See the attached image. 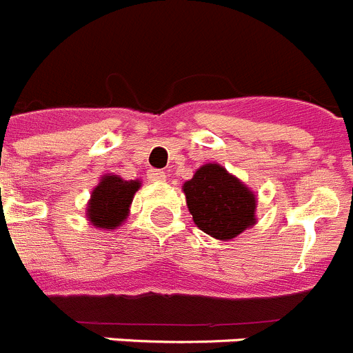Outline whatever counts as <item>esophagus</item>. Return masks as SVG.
<instances>
[{
  "mask_svg": "<svg viewBox=\"0 0 353 353\" xmlns=\"http://www.w3.org/2000/svg\"><path fill=\"white\" fill-rule=\"evenodd\" d=\"M168 174L161 170H150L148 171V180L150 182H155V183H161V182H166Z\"/></svg>",
  "mask_w": 353,
  "mask_h": 353,
  "instance_id": "obj_1",
  "label": "esophagus"
}]
</instances>
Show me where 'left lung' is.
Listing matches in <instances>:
<instances>
[{
    "mask_svg": "<svg viewBox=\"0 0 353 353\" xmlns=\"http://www.w3.org/2000/svg\"><path fill=\"white\" fill-rule=\"evenodd\" d=\"M182 189L194 224L214 239H235L256 223V194L221 164L201 166Z\"/></svg>",
    "mask_w": 353,
    "mask_h": 353,
    "instance_id": "8db88e82",
    "label": "left lung"
}]
</instances>
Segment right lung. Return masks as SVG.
Returning <instances> with one entry per match:
<instances>
[{"mask_svg": "<svg viewBox=\"0 0 353 353\" xmlns=\"http://www.w3.org/2000/svg\"><path fill=\"white\" fill-rule=\"evenodd\" d=\"M139 187V180H123L118 174H104L93 189L86 207L90 223L109 232L120 226L129 215L130 203Z\"/></svg>", "mask_w": 353, "mask_h": 353, "instance_id": "obj_1", "label": "right lung"}]
</instances>
